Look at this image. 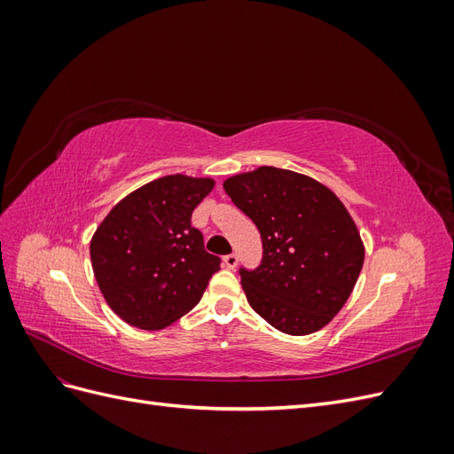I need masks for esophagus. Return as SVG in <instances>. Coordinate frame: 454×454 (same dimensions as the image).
Returning <instances> with one entry per match:
<instances>
[{
  "mask_svg": "<svg viewBox=\"0 0 454 454\" xmlns=\"http://www.w3.org/2000/svg\"><path fill=\"white\" fill-rule=\"evenodd\" d=\"M237 263H239V255H237V254H229V255L223 257V265H225L227 269H235Z\"/></svg>",
  "mask_w": 454,
  "mask_h": 454,
  "instance_id": "esophagus-1",
  "label": "esophagus"
}]
</instances>
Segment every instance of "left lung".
I'll list each match as a JSON object with an SVG mask.
<instances>
[{"mask_svg": "<svg viewBox=\"0 0 454 454\" xmlns=\"http://www.w3.org/2000/svg\"><path fill=\"white\" fill-rule=\"evenodd\" d=\"M227 195L259 229L263 257L240 267L250 307L287 335L318 332L347 303L364 265V242L333 191L274 167L232 176Z\"/></svg>", "mask_w": 454, "mask_h": 454, "instance_id": "obj_1", "label": "left lung"}]
</instances>
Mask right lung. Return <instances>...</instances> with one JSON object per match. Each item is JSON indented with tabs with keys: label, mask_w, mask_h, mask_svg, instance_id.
Segmentation results:
<instances>
[{
	"label": "right lung",
	"mask_w": 454,
	"mask_h": 454,
	"mask_svg": "<svg viewBox=\"0 0 454 454\" xmlns=\"http://www.w3.org/2000/svg\"><path fill=\"white\" fill-rule=\"evenodd\" d=\"M212 187L210 177H159L115 204L96 229L94 277L121 320L153 332L199 303L222 263L191 225V214Z\"/></svg>",
	"instance_id": "1"
}]
</instances>
